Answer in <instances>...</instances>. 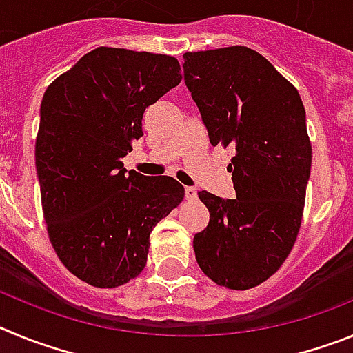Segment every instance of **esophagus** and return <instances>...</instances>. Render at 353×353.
I'll list each match as a JSON object with an SVG mask.
<instances>
[{
    "instance_id": "1",
    "label": "esophagus",
    "mask_w": 353,
    "mask_h": 353,
    "mask_svg": "<svg viewBox=\"0 0 353 353\" xmlns=\"http://www.w3.org/2000/svg\"><path fill=\"white\" fill-rule=\"evenodd\" d=\"M198 196V191H196L194 187H185V198L187 199H196Z\"/></svg>"
}]
</instances>
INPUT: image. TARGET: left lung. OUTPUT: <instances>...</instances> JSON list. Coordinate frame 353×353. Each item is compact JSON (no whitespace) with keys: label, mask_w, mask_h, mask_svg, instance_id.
<instances>
[{"label":"left lung","mask_w":353,"mask_h":353,"mask_svg":"<svg viewBox=\"0 0 353 353\" xmlns=\"http://www.w3.org/2000/svg\"><path fill=\"white\" fill-rule=\"evenodd\" d=\"M183 79L210 145L233 146L236 198L199 191L210 221L194 235L196 261L212 281L248 290L292 251L311 173L301 95L260 52L244 46L183 54Z\"/></svg>","instance_id":"obj_1"}]
</instances>
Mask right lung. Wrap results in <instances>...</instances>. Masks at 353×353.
I'll list each match as a JSON object with an SVG mask.
<instances>
[{"label":"right lung","mask_w":353,"mask_h":353,"mask_svg":"<svg viewBox=\"0 0 353 353\" xmlns=\"http://www.w3.org/2000/svg\"><path fill=\"white\" fill-rule=\"evenodd\" d=\"M182 79L176 58L97 48L52 81L40 105L37 176L49 240L61 263L97 288L146 265L150 233L183 199L171 176H145L121 157L143 113Z\"/></svg>","instance_id":"add662e5"}]
</instances>
